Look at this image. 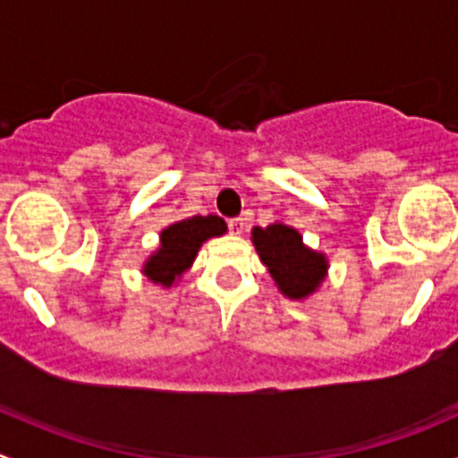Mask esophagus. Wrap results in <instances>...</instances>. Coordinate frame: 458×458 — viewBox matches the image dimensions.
I'll return each mask as SVG.
<instances>
[{
    "mask_svg": "<svg viewBox=\"0 0 458 458\" xmlns=\"http://www.w3.org/2000/svg\"><path fill=\"white\" fill-rule=\"evenodd\" d=\"M228 230L230 234H242L246 230V221L242 216H234V219H228Z\"/></svg>",
    "mask_w": 458,
    "mask_h": 458,
    "instance_id": "esophagus-1",
    "label": "esophagus"
}]
</instances>
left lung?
Segmentation results:
<instances>
[{"instance_id": "obj_1", "label": "left lung", "mask_w": 458, "mask_h": 458, "mask_svg": "<svg viewBox=\"0 0 458 458\" xmlns=\"http://www.w3.org/2000/svg\"><path fill=\"white\" fill-rule=\"evenodd\" d=\"M252 242L263 266L270 270L285 297H308L326 276V259L315 250H308L301 234L290 225L272 224L267 228H255Z\"/></svg>"}]
</instances>
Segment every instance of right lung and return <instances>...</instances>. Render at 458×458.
Instances as JSON below:
<instances>
[{
  "label": "right lung",
  "instance_id": "right-lung-1",
  "mask_svg": "<svg viewBox=\"0 0 458 458\" xmlns=\"http://www.w3.org/2000/svg\"><path fill=\"white\" fill-rule=\"evenodd\" d=\"M224 233L225 221L215 215L191 216V219L173 224L161 233V248L148 259L143 272L155 284L173 285V281L191 267L201 243Z\"/></svg>",
  "mask_w": 458,
  "mask_h": 458
}]
</instances>
